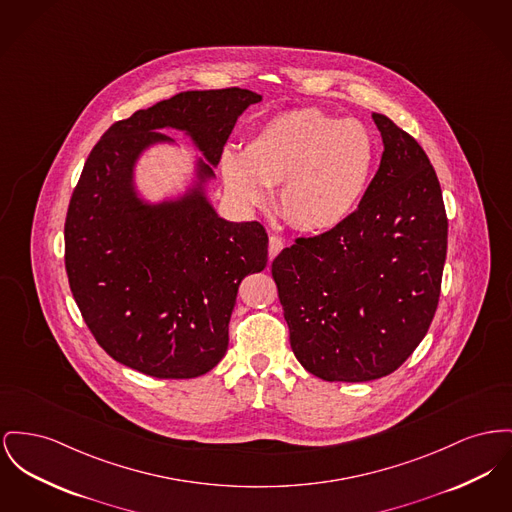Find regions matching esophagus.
I'll use <instances>...</instances> for the list:
<instances>
[{
	"label": "esophagus",
	"mask_w": 512,
	"mask_h": 512,
	"mask_svg": "<svg viewBox=\"0 0 512 512\" xmlns=\"http://www.w3.org/2000/svg\"><path fill=\"white\" fill-rule=\"evenodd\" d=\"M282 249H284V241H282V238L271 236V238H269V257L274 259Z\"/></svg>",
	"instance_id": "obj_1"
}]
</instances>
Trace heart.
Segmentation results:
<instances>
[{
    "label": "heart",
    "mask_w": 512,
    "mask_h": 512,
    "mask_svg": "<svg viewBox=\"0 0 512 512\" xmlns=\"http://www.w3.org/2000/svg\"><path fill=\"white\" fill-rule=\"evenodd\" d=\"M379 158L367 125L317 108L265 121L243 154L226 151L220 174L228 193L245 207H261L267 187H278V209L301 232L342 226L360 209Z\"/></svg>",
    "instance_id": "b5f03b06"
}]
</instances>
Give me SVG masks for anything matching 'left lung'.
<instances>
[{
    "instance_id": "left-lung-1",
    "label": "left lung",
    "mask_w": 512,
    "mask_h": 512,
    "mask_svg": "<svg viewBox=\"0 0 512 512\" xmlns=\"http://www.w3.org/2000/svg\"><path fill=\"white\" fill-rule=\"evenodd\" d=\"M379 170L342 226L298 238L272 278L301 365L325 381L385 377L412 356L437 311L447 212L420 143L373 112Z\"/></svg>"
}]
</instances>
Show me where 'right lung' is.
Wrapping results in <instances>:
<instances>
[{"label": "right lung", "instance_id": "right-lung-1", "mask_svg": "<svg viewBox=\"0 0 512 512\" xmlns=\"http://www.w3.org/2000/svg\"><path fill=\"white\" fill-rule=\"evenodd\" d=\"M247 89L180 92L94 145L65 218V271L96 342L123 365L158 379H193L228 350L240 282L261 272L269 236L259 222L218 216L205 185L241 114L261 102ZM183 130L204 152L198 180L178 200L147 204L134 164L161 133Z\"/></svg>", "mask_w": 512, "mask_h": 512}]
</instances>
